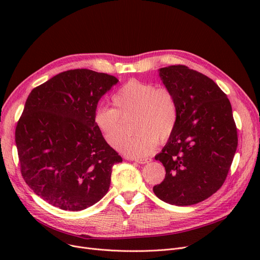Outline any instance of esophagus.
I'll return each instance as SVG.
<instances>
[{
    "instance_id": "obj_1",
    "label": "esophagus",
    "mask_w": 260,
    "mask_h": 260,
    "mask_svg": "<svg viewBox=\"0 0 260 260\" xmlns=\"http://www.w3.org/2000/svg\"><path fill=\"white\" fill-rule=\"evenodd\" d=\"M152 159L151 158H136L135 161L138 162V163H141V165H144V163H147L151 161Z\"/></svg>"
}]
</instances>
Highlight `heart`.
I'll use <instances>...</instances> for the list:
<instances>
[{
  "label": "heart",
  "instance_id": "heart-1",
  "mask_svg": "<svg viewBox=\"0 0 260 260\" xmlns=\"http://www.w3.org/2000/svg\"><path fill=\"white\" fill-rule=\"evenodd\" d=\"M112 103L114 108H95L93 124L104 141L117 148L126 135L123 120L133 119V131L137 134L121 147L132 158L151 155L157 141L166 142L178 123V103L174 92L166 86L131 80L117 90Z\"/></svg>",
  "mask_w": 260,
  "mask_h": 260
}]
</instances>
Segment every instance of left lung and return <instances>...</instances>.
<instances>
[{
  "label": "left lung",
  "mask_w": 260,
  "mask_h": 260,
  "mask_svg": "<svg viewBox=\"0 0 260 260\" xmlns=\"http://www.w3.org/2000/svg\"><path fill=\"white\" fill-rule=\"evenodd\" d=\"M179 108L177 126L155 159L166 178L155 195L174 206H192L219 189L237 149V127L226 94L215 82L185 65L159 70Z\"/></svg>",
  "instance_id": "obj_1"
}]
</instances>
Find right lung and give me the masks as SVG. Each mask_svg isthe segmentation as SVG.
I'll use <instances>...</instances> for the list:
<instances>
[{"label":"right lung","instance_id":"add662e5","mask_svg":"<svg viewBox=\"0 0 260 260\" xmlns=\"http://www.w3.org/2000/svg\"><path fill=\"white\" fill-rule=\"evenodd\" d=\"M119 80L90 70H71L35 87L17 123L21 174L38 196L67 211L98 202L122 162L93 124L102 95Z\"/></svg>","mask_w":260,"mask_h":260}]
</instances>
